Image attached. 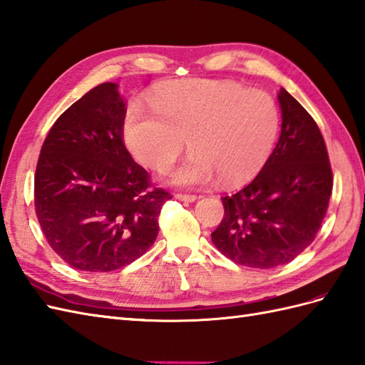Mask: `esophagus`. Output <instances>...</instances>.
I'll use <instances>...</instances> for the list:
<instances>
[{"label": "esophagus", "instance_id": "34e87169", "mask_svg": "<svg viewBox=\"0 0 365 365\" xmlns=\"http://www.w3.org/2000/svg\"><path fill=\"white\" fill-rule=\"evenodd\" d=\"M176 198L180 201H185V202H193V201L198 200L197 195H189V193H178Z\"/></svg>", "mask_w": 365, "mask_h": 365}]
</instances>
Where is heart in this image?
Returning a JSON list of instances; mask_svg holds the SVG:
<instances>
[{
    "mask_svg": "<svg viewBox=\"0 0 365 365\" xmlns=\"http://www.w3.org/2000/svg\"><path fill=\"white\" fill-rule=\"evenodd\" d=\"M152 110L131 103L123 135L139 163L170 167L184 148L192 155L170 173L178 185H223L251 180L268 163L280 128L274 97L235 82L193 78L163 85Z\"/></svg>",
    "mask_w": 365,
    "mask_h": 365,
    "instance_id": "b5f03b06",
    "label": "heart"
}]
</instances>
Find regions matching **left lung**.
I'll return each instance as SVG.
<instances>
[{"label": "left lung", "mask_w": 365, "mask_h": 365, "mask_svg": "<svg viewBox=\"0 0 365 365\" xmlns=\"http://www.w3.org/2000/svg\"><path fill=\"white\" fill-rule=\"evenodd\" d=\"M279 102L277 145L252 182L221 198L225 215L212 232L221 254L250 268H275L304 252L321 229L333 189L317 123L283 88Z\"/></svg>", "instance_id": "obj_1"}]
</instances>
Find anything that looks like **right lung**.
<instances>
[{
  "instance_id": "add662e5",
  "label": "right lung",
  "mask_w": 365,
  "mask_h": 365,
  "mask_svg": "<svg viewBox=\"0 0 365 365\" xmlns=\"http://www.w3.org/2000/svg\"><path fill=\"white\" fill-rule=\"evenodd\" d=\"M125 114L118 85L96 86L60 114L38 156V223L52 251L80 271L110 272L144 255L172 198L128 153Z\"/></svg>"
}]
</instances>
